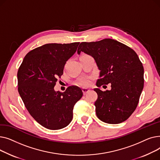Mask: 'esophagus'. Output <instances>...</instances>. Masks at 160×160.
Returning a JSON list of instances; mask_svg holds the SVG:
<instances>
[{
    "mask_svg": "<svg viewBox=\"0 0 160 160\" xmlns=\"http://www.w3.org/2000/svg\"><path fill=\"white\" fill-rule=\"evenodd\" d=\"M89 91H90V89L89 88H82V91H83V95L87 94Z\"/></svg>",
    "mask_w": 160,
    "mask_h": 160,
    "instance_id": "1",
    "label": "esophagus"
}]
</instances>
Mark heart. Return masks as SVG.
I'll return each instance as SVG.
<instances>
[{
	"mask_svg": "<svg viewBox=\"0 0 160 160\" xmlns=\"http://www.w3.org/2000/svg\"><path fill=\"white\" fill-rule=\"evenodd\" d=\"M88 56V55L83 54V55H82L80 57H84V56ZM90 82H91V78H89V77H83V78H80V79L78 81V84H80V86H83V87L88 86L90 84Z\"/></svg>",
	"mask_w": 160,
	"mask_h": 160,
	"instance_id": "obj_1",
	"label": "heart"
}]
</instances>
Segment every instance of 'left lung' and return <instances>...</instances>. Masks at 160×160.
<instances>
[{
  "instance_id": "1",
  "label": "left lung",
  "mask_w": 160,
  "mask_h": 160,
  "mask_svg": "<svg viewBox=\"0 0 160 160\" xmlns=\"http://www.w3.org/2000/svg\"><path fill=\"white\" fill-rule=\"evenodd\" d=\"M91 56L100 71L97 86L111 83V90L95 88L98 118L106 123L124 122L135 111L144 85V69L138 54L121 42L104 39L82 42L77 53Z\"/></svg>"
}]
</instances>
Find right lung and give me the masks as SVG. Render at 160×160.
I'll list each match as a JSON object with an SVG mask.
<instances>
[{
  "mask_svg": "<svg viewBox=\"0 0 160 160\" xmlns=\"http://www.w3.org/2000/svg\"><path fill=\"white\" fill-rule=\"evenodd\" d=\"M79 44L48 43L38 47L25 56L19 69L18 91L25 107L47 129L59 130L69 125L74 106L83 95L77 86H70L63 93L54 89L66 62Z\"/></svg>",
  "mask_w": 160,
  "mask_h": 160,
  "instance_id": "obj_1",
  "label": "right lung"
}]
</instances>
